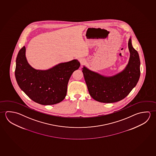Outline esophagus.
I'll return each mask as SVG.
<instances>
[{"mask_svg": "<svg viewBox=\"0 0 156 156\" xmlns=\"http://www.w3.org/2000/svg\"><path fill=\"white\" fill-rule=\"evenodd\" d=\"M80 63H81V65H83V64H85V63H86V61H85L84 59L81 58V59H80Z\"/></svg>", "mask_w": 156, "mask_h": 156, "instance_id": "1", "label": "esophagus"}]
</instances>
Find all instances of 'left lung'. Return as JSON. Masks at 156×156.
Wrapping results in <instances>:
<instances>
[{
	"mask_svg": "<svg viewBox=\"0 0 156 156\" xmlns=\"http://www.w3.org/2000/svg\"><path fill=\"white\" fill-rule=\"evenodd\" d=\"M129 62L123 71L112 76H105L82 68L90 95L101 103L117 102L126 98L135 87L140 76V61L137 51L133 47L131 38L128 41Z\"/></svg>",
	"mask_w": 156,
	"mask_h": 156,
	"instance_id": "8db88e82",
	"label": "left lung"
}]
</instances>
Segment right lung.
<instances>
[{
	"instance_id": "add662e5",
	"label": "right lung",
	"mask_w": 156,
	"mask_h": 156,
	"mask_svg": "<svg viewBox=\"0 0 156 156\" xmlns=\"http://www.w3.org/2000/svg\"><path fill=\"white\" fill-rule=\"evenodd\" d=\"M80 66L79 62L74 59L45 70L34 69L27 61L23 46L16 58L15 77L19 87L32 101L50 105L65 98L69 79Z\"/></svg>"
}]
</instances>
